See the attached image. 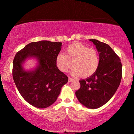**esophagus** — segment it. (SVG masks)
Masks as SVG:
<instances>
[{
    "label": "esophagus",
    "instance_id": "34e87169",
    "mask_svg": "<svg viewBox=\"0 0 134 134\" xmlns=\"http://www.w3.org/2000/svg\"><path fill=\"white\" fill-rule=\"evenodd\" d=\"M74 79H72V78H71V77H69V82H72V81H74Z\"/></svg>",
    "mask_w": 134,
    "mask_h": 134
}]
</instances>
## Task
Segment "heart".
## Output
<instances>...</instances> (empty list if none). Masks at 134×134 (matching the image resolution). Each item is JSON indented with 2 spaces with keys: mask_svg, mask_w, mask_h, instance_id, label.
I'll list each match as a JSON object with an SVG mask.
<instances>
[{
  "mask_svg": "<svg viewBox=\"0 0 134 134\" xmlns=\"http://www.w3.org/2000/svg\"><path fill=\"white\" fill-rule=\"evenodd\" d=\"M55 63L59 70L67 72L72 65L74 76L88 78L96 73L100 65V57L97 50L89 48L80 43H74L66 47L65 54L57 55Z\"/></svg>",
  "mask_w": 134,
  "mask_h": 134,
  "instance_id": "1",
  "label": "heart"
}]
</instances>
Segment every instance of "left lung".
I'll return each instance as SVG.
<instances>
[{"mask_svg": "<svg viewBox=\"0 0 134 134\" xmlns=\"http://www.w3.org/2000/svg\"><path fill=\"white\" fill-rule=\"evenodd\" d=\"M96 46L100 57V65L96 73L85 80H80V88L75 94L80 103L88 108L96 109L113 97L122 79V64L119 57L107 44L90 40Z\"/></svg>", "mask_w": 134, "mask_h": 134, "instance_id": "obj_1", "label": "left lung"}]
</instances>
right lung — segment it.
Wrapping results in <instances>:
<instances>
[{"label":"right lung","instance_id":"right-lung-1","mask_svg":"<svg viewBox=\"0 0 134 134\" xmlns=\"http://www.w3.org/2000/svg\"><path fill=\"white\" fill-rule=\"evenodd\" d=\"M62 43L32 42L16 54L12 75L18 91L26 102L38 108L49 107L56 101L68 77L57 68L55 60ZM37 57L39 65L33 71L23 70L21 64L28 57Z\"/></svg>","mask_w":134,"mask_h":134}]
</instances>
